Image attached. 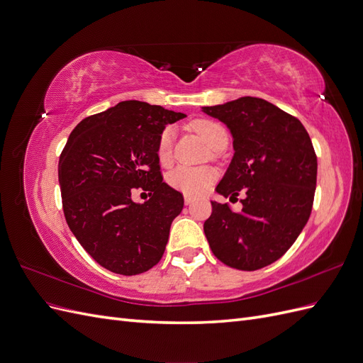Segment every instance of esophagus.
Instances as JSON below:
<instances>
[{
    "label": "esophagus",
    "instance_id": "obj_1",
    "mask_svg": "<svg viewBox=\"0 0 363 363\" xmlns=\"http://www.w3.org/2000/svg\"><path fill=\"white\" fill-rule=\"evenodd\" d=\"M194 203V196H191V195H184V204L186 206H189V204H192Z\"/></svg>",
    "mask_w": 363,
    "mask_h": 363
}]
</instances>
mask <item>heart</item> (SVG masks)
I'll return each instance as SVG.
<instances>
[{"mask_svg": "<svg viewBox=\"0 0 363 363\" xmlns=\"http://www.w3.org/2000/svg\"><path fill=\"white\" fill-rule=\"evenodd\" d=\"M191 127L199 133L206 144L212 150L219 145L227 144V130L212 119H196ZM157 159L162 164H168L172 159V130L164 128L157 140ZM215 180V171L212 168H189L179 167L168 174V184L175 191H180L186 195H200Z\"/></svg>", "mask_w": 363, "mask_h": 363, "instance_id": "b5f03b06", "label": "heart"}]
</instances>
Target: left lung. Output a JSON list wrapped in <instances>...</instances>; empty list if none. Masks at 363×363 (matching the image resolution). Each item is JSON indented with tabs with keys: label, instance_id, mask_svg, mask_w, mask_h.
I'll return each mask as SVG.
<instances>
[{
	"label": "left lung",
	"instance_id": "left-lung-1",
	"mask_svg": "<svg viewBox=\"0 0 363 363\" xmlns=\"http://www.w3.org/2000/svg\"><path fill=\"white\" fill-rule=\"evenodd\" d=\"M233 136L235 155L216 192H242V211L212 201L204 233L213 255L242 271L279 260L312 212L318 162L309 133L295 116L262 98L242 96L203 107Z\"/></svg>",
	"mask_w": 363,
	"mask_h": 363
}]
</instances>
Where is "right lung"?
Returning a JSON list of instances; mask_svg holds the SVG:
<instances>
[{
  "instance_id": "right-lung-1",
  "label": "right lung",
  "mask_w": 363,
  "mask_h": 363,
  "mask_svg": "<svg viewBox=\"0 0 363 363\" xmlns=\"http://www.w3.org/2000/svg\"><path fill=\"white\" fill-rule=\"evenodd\" d=\"M144 101H121L84 118L59 160L63 213L95 262L123 276L157 265L183 195L163 182L157 140L164 125L184 118ZM135 189L150 191L140 205Z\"/></svg>"
}]
</instances>
